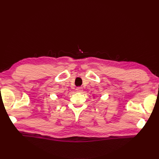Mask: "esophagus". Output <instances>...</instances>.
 I'll list each match as a JSON object with an SVG mask.
<instances>
[{"label":"esophagus","mask_w":159,"mask_h":159,"mask_svg":"<svg viewBox=\"0 0 159 159\" xmlns=\"http://www.w3.org/2000/svg\"><path fill=\"white\" fill-rule=\"evenodd\" d=\"M76 90H77V92L80 93V92H82V91H83V89H82V88H81V87H79V88H77L76 89Z\"/></svg>","instance_id":"1"}]
</instances>
